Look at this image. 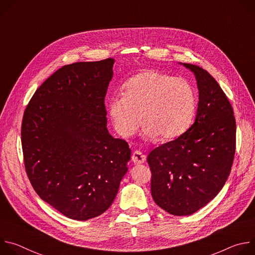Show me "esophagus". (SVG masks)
I'll use <instances>...</instances> for the list:
<instances>
[{
  "label": "esophagus",
  "instance_id": "1",
  "mask_svg": "<svg viewBox=\"0 0 255 255\" xmlns=\"http://www.w3.org/2000/svg\"><path fill=\"white\" fill-rule=\"evenodd\" d=\"M145 160H146V156H145L142 152H140L138 150L133 152V154H132V161L135 164H141V163L145 162Z\"/></svg>",
  "mask_w": 255,
  "mask_h": 255
}]
</instances>
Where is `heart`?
<instances>
[{
    "instance_id": "heart-1",
    "label": "heart",
    "mask_w": 255,
    "mask_h": 255,
    "mask_svg": "<svg viewBox=\"0 0 255 255\" xmlns=\"http://www.w3.org/2000/svg\"><path fill=\"white\" fill-rule=\"evenodd\" d=\"M122 94L109 102L108 112L125 138L136 133L142 120L147 139H175L189 129L196 114L197 99L190 83L156 70L146 69L129 79Z\"/></svg>"
}]
</instances>
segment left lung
Here are the masks:
<instances>
[{
  "label": "left lung",
  "instance_id": "1",
  "mask_svg": "<svg viewBox=\"0 0 255 255\" xmlns=\"http://www.w3.org/2000/svg\"><path fill=\"white\" fill-rule=\"evenodd\" d=\"M195 75L199 104L195 123L147 156L151 195L174 216L194 214L212 201L230 174L236 144L233 109L221 87L202 67L181 63Z\"/></svg>",
  "mask_w": 255,
  "mask_h": 255
}]
</instances>
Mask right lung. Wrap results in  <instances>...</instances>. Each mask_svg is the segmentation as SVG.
Here are the masks:
<instances>
[{
	"label": "right lung",
	"instance_id": "1",
	"mask_svg": "<svg viewBox=\"0 0 255 255\" xmlns=\"http://www.w3.org/2000/svg\"><path fill=\"white\" fill-rule=\"evenodd\" d=\"M114 62L62 66L35 92L23 116L21 141L32 187L78 221L112 205L131 158L128 143L107 129L104 101Z\"/></svg>",
	"mask_w": 255,
	"mask_h": 255
}]
</instances>
